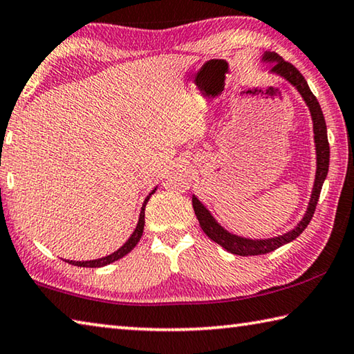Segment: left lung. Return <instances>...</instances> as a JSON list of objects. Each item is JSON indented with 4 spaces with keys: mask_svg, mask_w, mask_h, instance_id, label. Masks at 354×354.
Here are the masks:
<instances>
[{
    "mask_svg": "<svg viewBox=\"0 0 354 354\" xmlns=\"http://www.w3.org/2000/svg\"><path fill=\"white\" fill-rule=\"evenodd\" d=\"M264 62H275V65L272 66L270 73H275L278 76H281L288 80V82L292 84L301 97L305 99L306 105L309 107L314 122V141H315V153H317V171H315V180H314V188L311 194V201H309V205L303 219L297 224L294 230H290L284 234H280L277 238H269V239H247L236 236V234L228 233L224 227H221L216 219L212 216V213L202 205L201 201L193 196V208L197 216V221L202 227V230L205 232L207 236L218 243L221 247H224L227 252L233 253V255H241V257H252V255H264V253L274 252L278 247L290 243L295 238H299L300 234L305 232L309 222H311L315 207H317L319 196L322 191V185H324L326 174H328V166H330V142H328V135H326V124L324 113H322L320 104L317 97L313 95L311 88H309L308 82L305 77L301 76V73L297 70V68L289 64V62L283 60L280 55L275 53H266L263 55Z\"/></svg>",
    "mask_w": 354,
    "mask_h": 354,
    "instance_id": "1",
    "label": "left lung"
}]
</instances>
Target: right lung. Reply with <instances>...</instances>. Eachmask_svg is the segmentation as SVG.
Instances as JSON below:
<instances>
[{
    "mask_svg": "<svg viewBox=\"0 0 354 354\" xmlns=\"http://www.w3.org/2000/svg\"><path fill=\"white\" fill-rule=\"evenodd\" d=\"M153 193H155V189L146 197V201H145V203H142V207H141L140 219H138V224H136L135 232L132 233V236L129 238L127 243L124 244L121 249H118L116 252H113L109 257H104V258H99V259H93V261H68V263L73 264V266H77V268H102V266H107L110 263L116 261V259L126 257L127 253L132 250L136 244H138L140 238L142 236V230H145V208H146V203L149 201V197H151Z\"/></svg>",
    "mask_w": 354,
    "mask_h": 354,
    "instance_id": "1",
    "label": "right lung"
}]
</instances>
